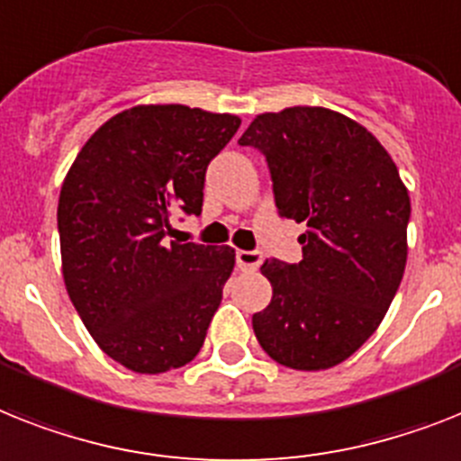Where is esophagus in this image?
<instances>
[{
	"label": "esophagus",
	"instance_id": "1",
	"mask_svg": "<svg viewBox=\"0 0 461 461\" xmlns=\"http://www.w3.org/2000/svg\"><path fill=\"white\" fill-rule=\"evenodd\" d=\"M235 261H238L240 271H257L258 266H261V254L247 252V249H238Z\"/></svg>",
	"mask_w": 461,
	"mask_h": 461
}]
</instances>
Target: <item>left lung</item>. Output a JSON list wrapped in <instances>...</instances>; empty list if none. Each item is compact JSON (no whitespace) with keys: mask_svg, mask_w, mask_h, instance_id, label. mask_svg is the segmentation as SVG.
Returning <instances> with one entry per match:
<instances>
[{"mask_svg":"<svg viewBox=\"0 0 461 461\" xmlns=\"http://www.w3.org/2000/svg\"><path fill=\"white\" fill-rule=\"evenodd\" d=\"M238 143L266 155L280 216L306 223L299 264L261 266L273 299L252 315L258 344L292 370L344 363L405 273L410 195L398 167L363 124L311 105L257 115Z\"/></svg>","mask_w":461,"mask_h":461,"instance_id":"8db88e82","label":"left lung"}]
</instances>
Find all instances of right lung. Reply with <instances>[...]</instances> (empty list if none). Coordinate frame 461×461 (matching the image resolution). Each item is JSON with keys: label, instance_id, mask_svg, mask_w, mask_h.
<instances>
[{"label": "right lung", "instance_id": "add662e5", "mask_svg": "<svg viewBox=\"0 0 461 461\" xmlns=\"http://www.w3.org/2000/svg\"><path fill=\"white\" fill-rule=\"evenodd\" d=\"M238 115L136 105L94 131L59 197L63 280L103 353L139 375L195 358L233 273L235 249L169 240L203 212L204 171Z\"/></svg>", "mask_w": 461, "mask_h": 461}]
</instances>
